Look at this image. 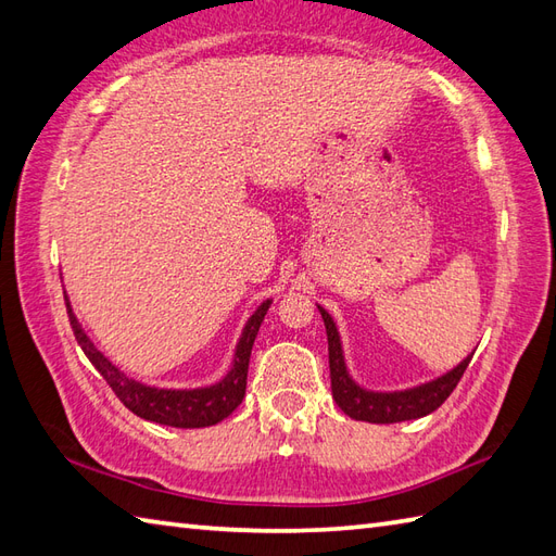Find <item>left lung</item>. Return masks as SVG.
<instances>
[{"instance_id":"obj_1","label":"left lung","mask_w":556,"mask_h":556,"mask_svg":"<svg viewBox=\"0 0 556 556\" xmlns=\"http://www.w3.org/2000/svg\"><path fill=\"white\" fill-rule=\"evenodd\" d=\"M317 309L321 319H325V329H327L331 395L345 415L355 421L397 424V421H409V419L431 415V412L441 407L447 400V395L455 391L462 374L467 371L473 357V351H471V355L464 357L457 367H453L431 381L412 386V389L371 391V389H365V386H359L351 377V371H348L337 321H333V317L321 305H317Z\"/></svg>"}]
</instances>
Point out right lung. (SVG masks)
Here are the masks:
<instances>
[{"label":"right lung","mask_w":556,"mask_h":556,"mask_svg":"<svg viewBox=\"0 0 556 556\" xmlns=\"http://www.w3.org/2000/svg\"><path fill=\"white\" fill-rule=\"evenodd\" d=\"M269 305H273V299L263 301L255 307V313L249 317L247 325H243V331L235 348V357H231V367L217 383L199 386V389H159V386H147L141 381H135L132 377H127L125 371H121L99 351L92 339L85 333L80 321H77L66 295L68 319L77 343H80L85 355L89 357V363H92L101 377L106 379L113 393L118 395L121 403L141 419L156 421L163 426H175V429H203V426H213L229 417L231 412L241 405L243 393H247L253 341Z\"/></svg>","instance_id":"1"}]
</instances>
